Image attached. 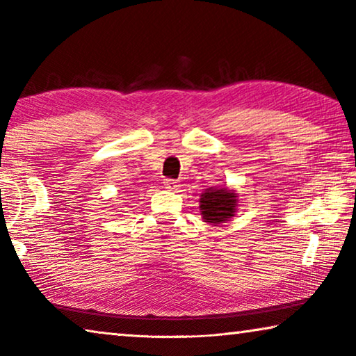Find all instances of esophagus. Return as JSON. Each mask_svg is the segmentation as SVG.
<instances>
[{
  "instance_id": "1",
  "label": "esophagus",
  "mask_w": 356,
  "mask_h": 356,
  "mask_svg": "<svg viewBox=\"0 0 356 356\" xmlns=\"http://www.w3.org/2000/svg\"><path fill=\"white\" fill-rule=\"evenodd\" d=\"M163 185H165V188H168V190H176L179 186V182H177V180H172V179H165Z\"/></svg>"
}]
</instances>
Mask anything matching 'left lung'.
I'll return each instance as SVG.
<instances>
[{"label": "left lung", "instance_id": "1", "mask_svg": "<svg viewBox=\"0 0 356 356\" xmlns=\"http://www.w3.org/2000/svg\"><path fill=\"white\" fill-rule=\"evenodd\" d=\"M237 193L227 188H207L201 193L200 209L202 220L218 226L229 221L237 212Z\"/></svg>", "mask_w": 356, "mask_h": 356}]
</instances>
